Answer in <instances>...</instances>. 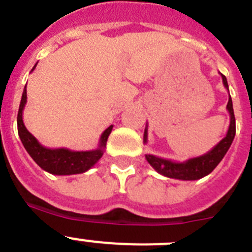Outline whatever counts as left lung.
Returning <instances> with one entry per match:
<instances>
[{"mask_svg":"<svg viewBox=\"0 0 252 252\" xmlns=\"http://www.w3.org/2000/svg\"><path fill=\"white\" fill-rule=\"evenodd\" d=\"M220 75L221 79H223L224 86L229 91L226 77L223 74ZM226 109H228L229 116H230V124H229L228 133L207 154L197 156V158H188V160L183 161V162L171 161L167 160V158H162L148 154V155H145L146 161L155 168V171H158V173L168 178H176V180L182 181H194L209 175L218 166V163L223 160L226 151L229 150L231 143H233L234 136H235V116H234L233 101H231L230 94H229ZM146 141H148V124H146V128L144 130V143H146Z\"/></svg>","mask_w":252,"mask_h":252,"instance_id":"8db88e82","label":"left lung"}]
</instances>
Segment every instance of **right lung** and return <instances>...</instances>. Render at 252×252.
<instances>
[{
    "instance_id": "1",
    "label": "right lung",
    "mask_w": 252,
    "mask_h": 252,
    "mask_svg": "<svg viewBox=\"0 0 252 252\" xmlns=\"http://www.w3.org/2000/svg\"><path fill=\"white\" fill-rule=\"evenodd\" d=\"M36 64L32 69H35ZM27 103V85L24 86L22 94L21 104H19L18 116H17V126H18V135L22 144L31 158L43 168L44 171L53 175H76L89 171L99 158H102L106 148L107 139L111 134L113 126H109L102 133L99 138L98 148L90 151H72L66 148L49 149L41 145L34 135L27 130L23 123V109Z\"/></svg>"
}]
</instances>
